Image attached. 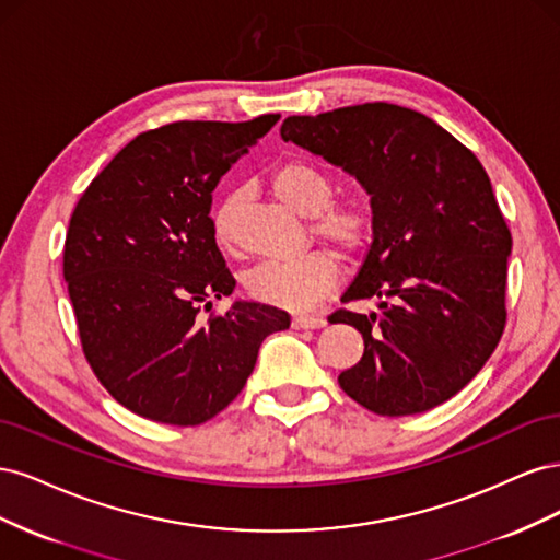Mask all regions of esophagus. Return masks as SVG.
Returning a JSON list of instances; mask_svg holds the SVG:
<instances>
[{
	"label": "esophagus",
	"instance_id": "obj_1",
	"mask_svg": "<svg viewBox=\"0 0 560 560\" xmlns=\"http://www.w3.org/2000/svg\"><path fill=\"white\" fill-rule=\"evenodd\" d=\"M327 319L322 315H294L292 317V327L294 329H319L325 327Z\"/></svg>",
	"mask_w": 560,
	"mask_h": 560
}]
</instances>
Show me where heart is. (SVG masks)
<instances>
[{
    "label": "heart",
    "instance_id": "b5f03b06",
    "mask_svg": "<svg viewBox=\"0 0 560 560\" xmlns=\"http://www.w3.org/2000/svg\"><path fill=\"white\" fill-rule=\"evenodd\" d=\"M273 191L296 212L315 217L313 231L343 254L362 252L374 233V214L358 198L331 200L334 177L315 161L287 159L270 171ZM235 200L226 198L212 212V233L222 247L235 243ZM341 270L329 252H308L296 259H276L254 266L245 276V290L268 306L306 311L329 294Z\"/></svg>",
    "mask_w": 560,
    "mask_h": 560
}]
</instances>
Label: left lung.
I'll list each match as a JSON object with an SVG mask.
<instances>
[{"instance_id": "8db88e82", "label": "left lung", "mask_w": 560, "mask_h": 560, "mask_svg": "<svg viewBox=\"0 0 560 560\" xmlns=\"http://www.w3.org/2000/svg\"><path fill=\"white\" fill-rule=\"evenodd\" d=\"M280 135L371 196L374 241L341 301L381 303L371 315H329L364 338L338 385L378 416L444 404L479 374L506 325L512 233L481 161L425 114L387 103L290 116Z\"/></svg>"}]
</instances>
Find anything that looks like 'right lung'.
Wrapping results in <instances>:
<instances>
[{"mask_svg":"<svg viewBox=\"0 0 560 560\" xmlns=\"http://www.w3.org/2000/svg\"><path fill=\"white\" fill-rule=\"evenodd\" d=\"M280 121H177L140 132L81 194L62 276L81 350L128 411L200 425L238 397L268 334L290 315L235 301L206 322L235 278L212 233V191Z\"/></svg>","mask_w":560,"mask_h":560,"instance_id":"right-lung-1","label":"right lung"}]
</instances>
